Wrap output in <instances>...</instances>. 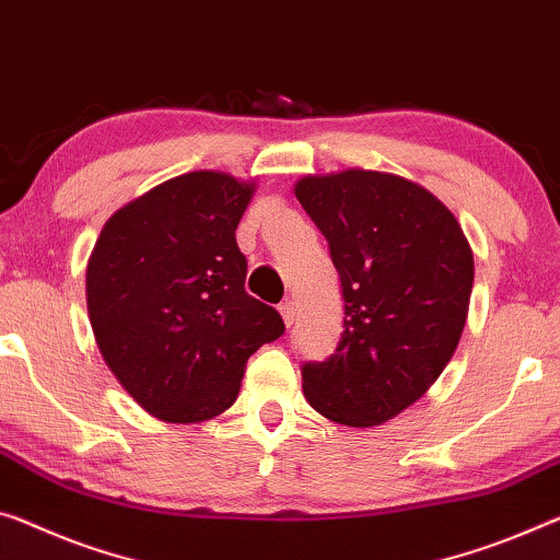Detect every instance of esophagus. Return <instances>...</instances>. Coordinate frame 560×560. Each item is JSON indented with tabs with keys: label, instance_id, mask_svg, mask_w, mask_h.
<instances>
[{
	"label": "esophagus",
	"instance_id": "obj_1",
	"mask_svg": "<svg viewBox=\"0 0 560 560\" xmlns=\"http://www.w3.org/2000/svg\"><path fill=\"white\" fill-rule=\"evenodd\" d=\"M278 310H280V315H282V323H285L288 328H290V325L295 323V317H298V313H295V303H292V300H285V303H282Z\"/></svg>",
	"mask_w": 560,
	"mask_h": 560
}]
</instances>
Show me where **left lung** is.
<instances>
[{"label":"left lung","mask_w":560,"mask_h":560,"mask_svg":"<svg viewBox=\"0 0 560 560\" xmlns=\"http://www.w3.org/2000/svg\"><path fill=\"white\" fill-rule=\"evenodd\" d=\"M295 197L328 240L346 300L338 348L303 365V393L332 423L381 425L451 363L468 320L472 250L433 192L390 172L307 175Z\"/></svg>","instance_id":"obj_1"}]
</instances>
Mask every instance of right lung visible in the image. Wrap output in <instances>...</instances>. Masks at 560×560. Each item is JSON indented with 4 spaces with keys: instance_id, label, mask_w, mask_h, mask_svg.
Wrapping results in <instances>:
<instances>
[{
    "instance_id": "right-lung-1",
    "label": "right lung",
    "mask_w": 560,
    "mask_h": 560,
    "mask_svg": "<svg viewBox=\"0 0 560 560\" xmlns=\"http://www.w3.org/2000/svg\"><path fill=\"white\" fill-rule=\"evenodd\" d=\"M255 183L197 170L119 208L88 262L94 340L119 385L165 423H202L237 400L247 358L285 332L245 292L235 230Z\"/></svg>"
}]
</instances>
